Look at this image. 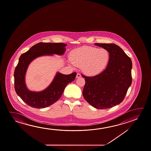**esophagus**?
<instances>
[{"mask_svg":"<svg viewBox=\"0 0 151 151\" xmlns=\"http://www.w3.org/2000/svg\"><path fill=\"white\" fill-rule=\"evenodd\" d=\"M81 77V75L79 73H77L76 75V78H79Z\"/></svg>","mask_w":151,"mask_h":151,"instance_id":"obj_1","label":"esophagus"}]
</instances>
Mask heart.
Returning a JSON list of instances; mask_svg holds the SVG:
<instances>
[{
	"label": "heart",
	"mask_w": 151,
	"mask_h": 151,
	"mask_svg": "<svg viewBox=\"0 0 151 151\" xmlns=\"http://www.w3.org/2000/svg\"><path fill=\"white\" fill-rule=\"evenodd\" d=\"M70 64L81 67L82 71L88 76L101 74L106 67L109 54L104 48L84 46L73 50L70 54Z\"/></svg>",
	"instance_id": "1"
}]
</instances>
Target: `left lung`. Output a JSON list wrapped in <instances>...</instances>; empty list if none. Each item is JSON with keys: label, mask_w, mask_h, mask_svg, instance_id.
<instances>
[{"label": "left lung", "mask_w": 151, "mask_h": 151, "mask_svg": "<svg viewBox=\"0 0 151 151\" xmlns=\"http://www.w3.org/2000/svg\"><path fill=\"white\" fill-rule=\"evenodd\" d=\"M95 45L106 50L109 59L106 69L94 76H85L83 91L84 99L92 106L106 109L119 105L123 101L132 84L131 58L121 48L114 44Z\"/></svg>", "instance_id": "obj_1"}]
</instances>
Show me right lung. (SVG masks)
I'll use <instances>...</instances> for the list:
<instances>
[{
	"label": "right lung",
	"instance_id": "1",
	"mask_svg": "<svg viewBox=\"0 0 151 151\" xmlns=\"http://www.w3.org/2000/svg\"><path fill=\"white\" fill-rule=\"evenodd\" d=\"M64 43L39 42L22 54L14 72L15 91L21 99L30 106L42 109L50 106L60 99L67 84L74 80L76 73L69 75L57 72L47 88L38 92L30 91L25 84V74L28 65L36 58L44 55H62L66 51Z\"/></svg>",
	"mask_w": 151,
	"mask_h": 151
}]
</instances>
